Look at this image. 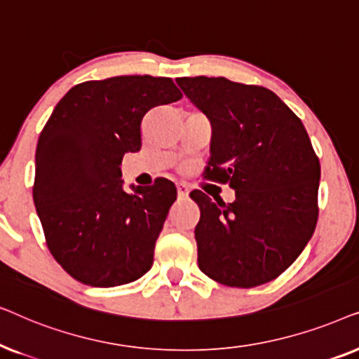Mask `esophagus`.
Segmentation results:
<instances>
[{
	"label": "esophagus",
	"mask_w": 359,
	"mask_h": 359,
	"mask_svg": "<svg viewBox=\"0 0 359 359\" xmlns=\"http://www.w3.org/2000/svg\"><path fill=\"white\" fill-rule=\"evenodd\" d=\"M176 189H178V198L180 199L188 198V194H189L188 184H186V183H176Z\"/></svg>",
	"instance_id": "1"
}]
</instances>
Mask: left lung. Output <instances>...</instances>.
I'll return each instance as SVG.
<instances>
[{"mask_svg":"<svg viewBox=\"0 0 359 359\" xmlns=\"http://www.w3.org/2000/svg\"><path fill=\"white\" fill-rule=\"evenodd\" d=\"M212 126L208 178L235 201L203 191L194 235L199 269L232 287L264 284L291 266L317 225L320 163L301 119L263 86L227 78H176Z\"/></svg>","mask_w":359,"mask_h":359,"instance_id":"8db88e82","label":"left lung"}]
</instances>
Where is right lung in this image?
<instances>
[{
  "label": "right lung",
  "instance_id": "add662e5",
  "mask_svg": "<svg viewBox=\"0 0 359 359\" xmlns=\"http://www.w3.org/2000/svg\"><path fill=\"white\" fill-rule=\"evenodd\" d=\"M181 97L171 78L129 75L80 83L53 109L37 142L32 194L48 250L76 281L114 287L154 264L176 188L158 178L126 193L121 163L140 150L147 112Z\"/></svg>",
  "mask_w": 359,
  "mask_h": 359
}]
</instances>
